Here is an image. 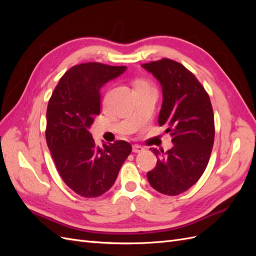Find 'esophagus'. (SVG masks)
<instances>
[{
	"label": "esophagus",
	"mask_w": 256,
	"mask_h": 256,
	"mask_svg": "<svg viewBox=\"0 0 256 256\" xmlns=\"http://www.w3.org/2000/svg\"><path fill=\"white\" fill-rule=\"evenodd\" d=\"M132 150H133L134 153H140V152L144 150V148H142V146H140V145H133Z\"/></svg>",
	"instance_id": "1"
}]
</instances>
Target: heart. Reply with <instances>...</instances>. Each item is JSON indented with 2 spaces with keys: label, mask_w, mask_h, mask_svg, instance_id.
<instances>
[{
  "label": "heart",
  "mask_w": 256,
  "mask_h": 256,
  "mask_svg": "<svg viewBox=\"0 0 256 256\" xmlns=\"http://www.w3.org/2000/svg\"><path fill=\"white\" fill-rule=\"evenodd\" d=\"M140 84H142V82H140Z\"/></svg>",
  "instance_id": "b5f03b06"
}]
</instances>
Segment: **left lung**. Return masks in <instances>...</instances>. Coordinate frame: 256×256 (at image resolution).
<instances>
[{
  "label": "left lung",
  "mask_w": 256,
  "mask_h": 256,
  "mask_svg": "<svg viewBox=\"0 0 256 256\" xmlns=\"http://www.w3.org/2000/svg\"><path fill=\"white\" fill-rule=\"evenodd\" d=\"M160 81L162 104L158 124L170 132L172 148H152L157 164L148 179L157 192L177 196L199 180L209 162L214 140V118L204 88L182 64L164 58L142 64Z\"/></svg>",
  "instance_id": "8db88e82"
}]
</instances>
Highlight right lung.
Listing matches in <instances>:
<instances>
[{
    "label": "right lung",
    "instance_id": "obj_1",
    "mask_svg": "<svg viewBox=\"0 0 256 256\" xmlns=\"http://www.w3.org/2000/svg\"><path fill=\"white\" fill-rule=\"evenodd\" d=\"M125 70L100 62L77 64L59 80L48 102L47 146L62 180L81 197L108 192L132 152L125 140L98 146L89 132L100 113V89Z\"/></svg>",
    "mask_w": 256,
    "mask_h": 256
}]
</instances>
